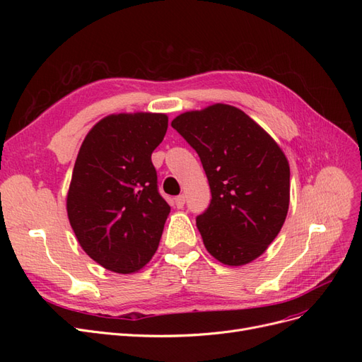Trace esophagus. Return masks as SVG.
Returning <instances> with one entry per match:
<instances>
[{
	"mask_svg": "<svg viewBox=\"0 0 362 362\" xmlns=\"http://www.w3.org/2000/svg\"><path fill=\"white\" fill-rule=\"evenodd\" d=\"M173 204H175V206H177V208H182L184 204H185V196L184 194L177 196V198L173 199Z\"/></svg>",
	"mask_w": 362,
	"mask_h": 362,
	"instance_id": "1",
	"label": "esophagus"
}]
</instances>
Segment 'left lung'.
Segmentation results:
<instances>
[{
	"label": "left lung",
	"mask_w": 362,
	"mask_h": 362,
	"mask_svg": "<svg viewBox=\"0 0 362 362\" xmlns=\"http://www.w3.org/2000/svg\"><path fill=\"white\" fill-rule=\"evenodd\" d=\"M172 127L198 152L211 202L196 217L206 250L245 266L276 238L290 204V166L279 145L245 112L213 104L185 112Z\"/></svg>",
	"instance_id": "left-lung-1"
}]
</instances>
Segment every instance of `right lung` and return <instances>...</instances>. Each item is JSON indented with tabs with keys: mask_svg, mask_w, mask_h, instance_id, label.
I'll return each instance as SVG.
<instances>
[{
	"mask_svg": "<svg viewBox=\"0 0 362 362\" xmlns=\"http://www.w3.org/2000/svg\"><path fill=\"white\" fill-rule=\"evenodd\" d=\"M168 131L164 113L108 115L87 133L66 196L83 250L115 273H134L154 257L170 206L157 189L151 156Z\"/></svg>",
	"mask_w": 362,
	"mask_h": 362,
	"instance_id": "right-lung-1",
	"label": "right lung"
}]
</instances>
